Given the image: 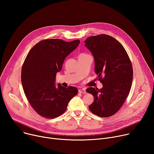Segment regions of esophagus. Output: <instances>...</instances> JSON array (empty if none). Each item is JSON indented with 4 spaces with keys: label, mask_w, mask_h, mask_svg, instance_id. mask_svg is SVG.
<instances>
[{
    "label": "esophagus",
    "mask_w": 154,
    "mask_h": 154,
    "mask_svg": "<svg viewBox=\"0 0 154 154\" xmlns=\"http://www.w3.org/2000/svg\"><path fill=\"white\" fill-rule=\"evenodd\" d=\"M78 92L79 93H82V94H86V93L85 89H80L78 90Z\"/></svg>",
    "instance_id": "34e87169"
}]
</instances>
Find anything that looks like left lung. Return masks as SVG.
I'll return each instance as SVG.
<instances>
[{
	"label": "left lung",
	"instance_id": "8db88e82",
	"mask_svg": "<svg viewBox=\"0 0 154 154\" xmlns=\"http://www.w3.org/2000/svg\"><path fill=\"white\" fill-rule=\"evenodd\" d=\"M85 42L94 57V70L103 85L100 89H86L94 98L89 109L100 117L112 116L122 107L131 89V62L123 45L109 35L91 36Z\"/></svg>",
	"mask_w": 154,
	"mask_h": 154
}]
</instances>
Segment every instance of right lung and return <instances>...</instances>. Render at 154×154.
Listing matches in <instances>:
<instances>
[{"label":"right lung","mask_w":154,"mask_h":154,"mask_svg":"<svg viewBox=\"0 0 154 154\" xmlns=\"http://www.w3.org/2000/svg\"><path fill=\"white\" fill-rule=\"evenodd\" d=\"M80 41L65 42L49 39L35 45L28 54L21 69V84L33 109L46 118L62 115L67 105L78 94L75 87L55 86L57 72L61 71L65 58Z\"/></svg>","instance_id":"obj_1"}]
</instances>
